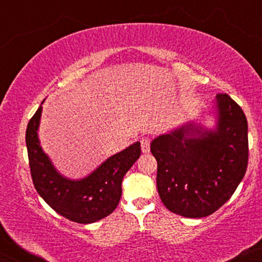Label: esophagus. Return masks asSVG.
<instances>
[{"mask_svg":"<svg viewBox=\"0 0 262 262\" xmlns=\"http://www.w3.org/2000/svg\"><path fill=\"white\" fill-rule=\"evenodd\" d=\"M140 144H141V151L143 152L150 151V139H148V138H143V139L140 140Z\"/></svg>","mask_w":262,"mask_h":262,"instance_id":"obj_1","label":"esophagus"}]
</instances>
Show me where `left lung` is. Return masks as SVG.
Instances as JSON below:
<instances>
[{
	"label": "left lung",
	"instance_id": "obj_1",
	"mask_svg": "<svg viewBox=\"0 0 262 262\" xmlns=\"http://www.w3.org/2000/svg\"><path fill=\"white\" fill-rule=\"evenodd\" d=\"M217 125L189 123L151 141L158 161L156 186L172 213L202 218L221 208L235 192L249 160L248 121L227 93L215 98Z\"/></svg>",
	"mask_w": 262,
	"mask_h": 262
}]
</instances>
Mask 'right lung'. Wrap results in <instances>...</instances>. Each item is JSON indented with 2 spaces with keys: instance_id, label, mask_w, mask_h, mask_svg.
<instances>
[{
  "instance_id": "obj_1",
  "label": "right lung",
  "mask_w": 262,
  "mask_h": 262,
  "mask_svg": "<svg viewBox=\"0 0 262 262\" xmlns=\"http://www.w3.org/2000/svg\"><path fill=\"white\" fill-rule=\"evenodd\" d=\"M41 110V106L38 108L26 130L29 167L39 196L56 213L76 223H95L110 215L121 200L123 177L140 156V143L108 158L85 179H66L56 171L39 143Z\"/></svg>"
}]
</instances>
